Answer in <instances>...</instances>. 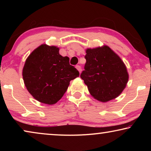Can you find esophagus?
Returning <instances> with one entry per match:
<instances>
[{
    "instance_id": "1",
    "label": "esophagus",
    "mask_w": 151,
    "mask_h": 151,
    "mask_svg": "<svg viewBox=\"0 0 151 151\" xmlns=\"http://www.w3.org/2000/svg\"><path fill=\"white\" fill-rule=\"evenodd\" d=\"M76 68L78 70V71H79L80 73V72H81L82 69H81V67H80V65H76Z\"/></svg>"
}]
</instances>
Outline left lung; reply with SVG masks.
<instances>
[{"instance_id":"left-lung-1","label":"left lung","mask_w":151,"mask_h":151,"mask_svg":"<svg viewBox=\"0 0 151 151\" xmlns=\"http://www.w3.org/2000/svg\"><path fill=\"white\" fill-rule=\"evenodd\" d=\"M84 71L80 75L92 97L102 102L116 98L129 80L127 67L120 57L104 45L86 49Z\"/></svg>"}]
</instances>
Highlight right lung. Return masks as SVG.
Instances as JSON below:
<instances>
[{
  "label": "right lung",
  "instance_id": "1",
  "mask_svg": "<svg viewBox=\"0 0 151 151\" xmlns=\"http://www.w3.org/2000/svg\"><path fill=\"white\" fill-rule=\"evenodd\" d=\"M70 65L69 58L59 53V48L42 44L27 58L22 78L29 93L44 104L53 105L62 98L70 81L79 76Z\"/></svg>",
  "mask_w": 151,
  "mask_h": 151
}]
</instances>
